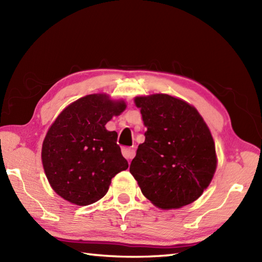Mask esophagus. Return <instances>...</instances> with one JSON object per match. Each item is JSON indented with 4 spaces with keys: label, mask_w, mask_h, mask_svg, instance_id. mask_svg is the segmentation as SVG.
Wrapping results in <instances>:
<instances>
[{
    "label": "esophagus",
    "mask_w": 262,
    "mask_h": 262,
    "mask_svg": "<svg viewBox=\"0 0 262 262\" xmlns=\"http://www.w3.org/2000/svg\"><path fill=\"white\" fill-rule=\"evenodd\" d=\"M121 152H122V155L125 157V159H127L128 161L135 157V151L133 147H124L121 149Z\"/></svg>",
    "instance_id": "esophagus-1"
}]
</instances>
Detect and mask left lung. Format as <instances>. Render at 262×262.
<instances>
[{
  "label": "left lung",
  "instance_id": "8db88e82",
  "mask_svg": "<svg viewBox=\"0 0 262 262\" xmlns=\"http://www.w3.org/2000/svg\"><path fill=\"white\" fill-rule=\"evenodd\" d=\"M146 126L129 172L144 196L162 209L198 199L213 179L215 143L197 109L169 94L136 97Z\"/></svg>",
  "mask_w": 262,
  "mask_h": 262
}]
</instances>
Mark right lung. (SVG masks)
I'll use <instances>...</instances> for the list:
<instances>
[{"mask_svg": "<svg viewBox=\"0 0 262 262\" xmlns=\"http://www.w3.org/2000/svg\"><path fill=\"white\" fill-rule=\"evenodd\" d=\"M125 109L122 100L89 94L59 114L41 149L43 170L58 196L79 206L96 203L107 193L111 179L128 168L117 133L104 127Z\"/></svg>", "mask_w": 262, "mask_h": 262, "instance_id": "right-lung-1", "label": "right lung"}]
</instances>
